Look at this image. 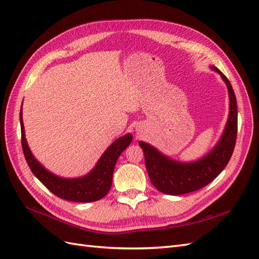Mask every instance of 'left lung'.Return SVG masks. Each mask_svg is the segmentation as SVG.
Returning <instances> with one entry per match:
<instances>
[{
    "label": "left lung",
    "mask_w": 259,
    "mask_h": 259,
    "mask_svg": "<svg viewBox=\"0 0 259 259\" xmlns=\"http://www.w3.org/2000/svg\"><path fill=\"white\" fill-rule=\"evenodd\" d=\"M221 74L229 94V116L223 136L218 144L208 154L202 159L182 163L163 155L152 146L139 142L145 154V162L148 175L152 185L159 191L179 195L197 191L205 187L222 173L228 164L237 140L238 132V106L232 86L226 75L216 67H211Z\"/></svg>",
    "instance_id": "1"
}]
</instances>
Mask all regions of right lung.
<instances>
[{
	"instance_id": "obj_1",
	"label": "right lung",
	"mask_w": 259,
	"mask_h": 259,
	"mask_svg": "<svg viewBox=\"0 0 259 259\" xmlns=\"http://www.w3.org/2000/svg\"><path fill=\"white\" fill-rule=\"evenodd\" d=\"M20 127L22 151L34 176L58 198L72 202H94L105 197L112 185V175L115 163L120 154L130 146L133 139L132 134H127L116 139L111 146L108 147L90 174L80 178L67 179L52 174L34 159L25 137L21 110Z\"/></svg>"
}]
</instances>
